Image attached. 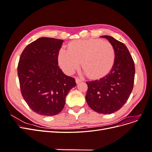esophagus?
Wrapping results in <instances>:
<instances>
[{"label": "esophagus", "mask_w": 152, "mask_h": 152, "mask_svg": "<svg viewBox=\"0 0 152 152\" xmlns=\"http://www.w3.org/2000/svg\"><path fill=\"white\" fill-rule=\"evenodd\" d=\"M75 82H76L77 84H79V83H80V82H82V80L79 79V78H76V79H75Z\"/></svg>", "instance_id": "34e87169"}]
</instances>
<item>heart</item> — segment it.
<instances>
[{
    "instance_id": "heart-1",
    "label": "heart",
    "mask_w": 152,
    "mask_h": 152,
    "mask_svg": "<svg viewBox=\"0 0 152 152\" xmlns=\"http://www.w3.org/2000/svg\"><path fill=\"white\" fill-rule=\"evenodd\" d=\"M115 59L113 45L107 40L85 39L73 41L68 50L62 49L58 54V63L63 72L72 74L79 67L88 77L99 79L112 70Z\"/></svg>"
}]
</instances>
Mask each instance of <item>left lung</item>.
Masks as SVG:
<instances>
[{
	"mask_svg": "<svg viewBox=\"0 0 152 152\" xmlns=\"http://www.w3.org/2000/svg\"><path fill=\"white\" fill-rule=\"evenodd\" d=\"M101 37L109 40L115 48V59L112 70L99 80L86 82L88 89L86 99L94 111L111 114L126 103L133 89L135 66L126 45L111 36Z\"/></svg>",
	"mask_w": 152,
	"mask_h": 152,
	"instance_id": "8db88e82",
	"label": "left lung"
}]
</instances>
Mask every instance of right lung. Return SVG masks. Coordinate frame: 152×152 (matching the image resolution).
<instances>
[{
  "instance_id": "1",
  "label": "right lung",
  "mask_w": 152,
  "mask_h": 152,
  "mask_svg": "<svg viewBox=\"0 0 152 152\" xmlns=\"http://www.w3.org/2000/svg\"><path fill=\"white\" fill-rule=\"evenodd\" d=\"M63 42L39 38L25 48L18 63L23 98L41 115L53 116L61 112L68 92L76 86L74 78L66 75L58 66V54Z\"/></svg>"
}]
</instances>
